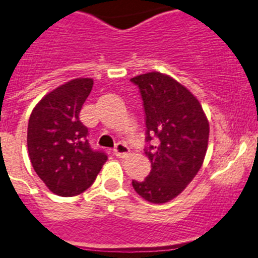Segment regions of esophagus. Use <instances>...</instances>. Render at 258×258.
Returning a JSON list of instances; mask_svg holds the SVG:
<instances>
[{"instance_id":"obj_1","label":"esophagus","mask_w":258,"mask_h":258,"mask_svg":"<svg viewBox=\"0 0 258 258\" xmlns=\"http://www.w3.org/2000/svg\"><path fill=\"white\" fill-rule=\"evenodd\" d=\"M113 151H114V155L118 156V158H126V156L130 154L128 146L123 143H118Z\"/></svg>"}]
</instances>
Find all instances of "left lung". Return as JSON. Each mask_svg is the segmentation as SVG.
Wrapping results in <instances>:
<instances>
[{
	"label": "left lung",
	"mask_w": 258,
	"mask_h": 258,
	"mask_svg": "<svg viewBox=\"0 0 258 258\" xmlns=\"http://www.w3.org/2000/svg\"><path fill=\"white\" fill-rule=\"evenodd\" d=\"M139 86L146 119L145 149L151 172L143 182L132 180L146 201L164 204L177 197L201 168L209 143V121L196 96L162 72L131 79Z\"/></svg>",
	"instance_id": "8db88e82"
}]
</instances>
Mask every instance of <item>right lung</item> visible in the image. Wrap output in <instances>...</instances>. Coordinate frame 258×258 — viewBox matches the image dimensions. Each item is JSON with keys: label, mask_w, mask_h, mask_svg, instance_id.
<instances>
[{"label": "right lung", "mask_w": 258, "mask_h": 258, "mask_svg": "<svg viewBox=\"0 0 258 258\" xmlns=\"http://www.w3.org/2000/svg\"><path fill=\"white\" fill-rule=\"evenodd\" d=\"M93 79H74L58 86L34 107L28 124L29 158L38 177L53 194L78 196L94 183L108 156L88 141L79 119L93 89Z\"/></svg>", "instance_id": "1"}]
</instances>
